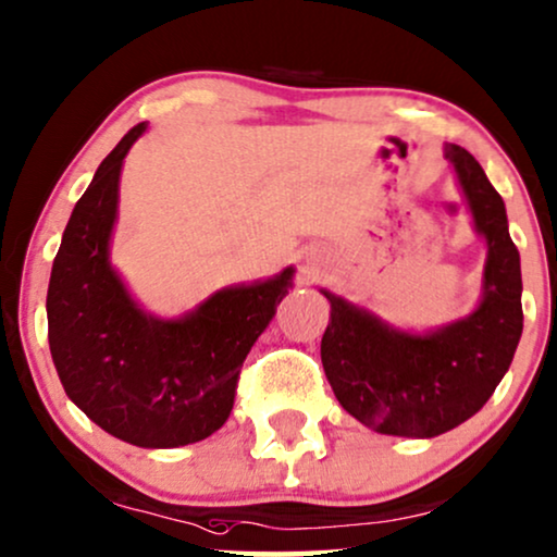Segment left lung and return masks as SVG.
<instances>
[{
  "instance_id": "8db88e82",
  "label": "left lung",
  "mask_w": 557,
  "mask_h": 557,
  "mask_svg": "<svg viewBox=\"0 0 557 557\" xmlns=\"http://www.w3.org/2000/svg\"><path fill=\"white\" fill-rule=\"evenodd\" d=\"M445 158L473 230L486 240L473 312L411 332L322 288L330 301L324 375L343 409L381 435L437 437L471 420L509 371L522 337V269L504 199L466 148L445 143Z\"/></svg>"
}]
</instances>
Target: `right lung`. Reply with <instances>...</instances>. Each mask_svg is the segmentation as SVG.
<instances>
[{
    "label": "right lung",
    "mask_w": 557,
    "mask_h": 557,
    "mask_svg": "<svg viewBox=\"0 0 557 557\" xmlns=\"http://www.w3.org/2000/svg\"><path fill=\"white\" fill-rule=\"evenodd\" d=\"M117 143L76 201L48 284V343L69 399L137 447L199 443L227 422L252 343L294 284V265L225 286L182 317H156L110 261L122 163L146 133Z\"/></svg>",
    "instance_id": "right-lung-1"
}]
</instances>
